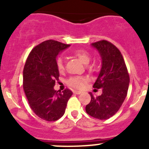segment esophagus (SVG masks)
I'll return each instance as SVG.
<instances>
[{
	"label": "esophagus",
	"instance_id": "34e87169",
	"mask_svg": "<svg viewBox=\"0 0 149 149\" xmlns=\"http://www.w3.org/2000/svg\"><path fill=\"white\" fill-rule=\"evenodd\" d=\"M73 93H74V94H81V91H73Z\"/></svg>",
	"mask_w": 149,
	"mask_h": 149
}]
</instances>
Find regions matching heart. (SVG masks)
Segmentation results:
<instances>
[{
	"mask_svg": "<svg viewBox=\"0 0 149 149\" xmlns=\"http://www.w3.org/2000/svg\"><path fill=\"white\" fill-rule=\"evenodd\" d=\"M73 55L78 58L84 65H87L89 63L90 55L86 51L83 50V49H77L73 52ZM56 65L58 70L60 73H63L64 71V69H65L64 68V62L62 58H59L57 59ZM86 83V79L84 77H80V76L72 77L68 81L69 85L76 89H82L85 86Z\"/></svg>",
	"mask_w": 149,
	"mask_h": 149,
	"instance_id": "1",
	"label": "heart"
}]
</instances>
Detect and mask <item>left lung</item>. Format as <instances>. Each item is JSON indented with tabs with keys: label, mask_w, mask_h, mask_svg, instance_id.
<instances>
[{
	"label": "left lung",
	"mask_w": 149,
	"mask_h": 149,
	"mask_svg": "<svg viewBox=\"0 0 149 149\" xmlns=\"http://www.w3.org/2000/svg\"><path fill=\"white\" fill-rule=\"evenodd\" d=\"M98 51L102 68L93 87L102 88V94L95 97L90 92L91 102L86 112L94 118L107 120L115 115L123 104L128 90L130 77L121 52L106 40L91 44Z\"/></svg>",
	"instance_id": "obj_1"
}]
</instances>
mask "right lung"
<instances>
[{"label": "right lung", "instance_id": "1", "mask_svg": "<svg viewBox=\"0 0 149 149\" xmlns=\"http://www.w3.org/2000/svg\"><path fill=\"white\" fill-rule=\"evenodd\" d=\"M70 45L47 40L30 52L23 71V87L30 107L42 119L55 121L64 115L68 101L73 92L54 89L60 76L57 57Z\"/></svg>", "mask_w": 149, "mask_h": 149}]
</instances>
